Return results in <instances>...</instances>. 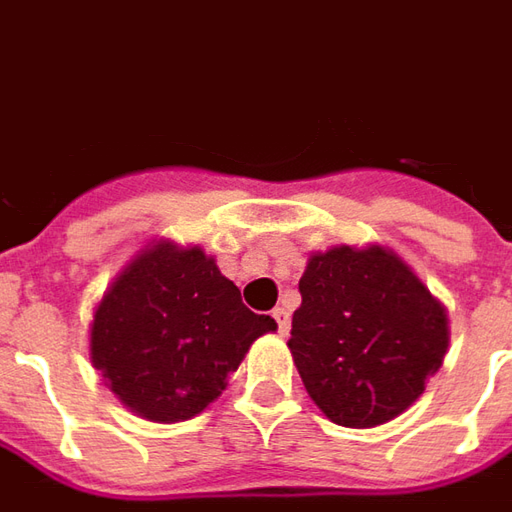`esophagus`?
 I'll use <instances>...</instances> for the list:
<instances>
[{
	"label": "esophagus",
	"mask_w": 512,
	"mask_h": 512,
	"mask_svg": "<svg viewBox=\"0 0 512 512\" xmlns=\"http://www.w3.org/2000/svg\"><path fill=\"white\" fill-rule=\"evenodd\" d=\"M273 320H276L278 334H287L290 331V312L287 309H273Z\"/></svg>",
	"instance_id": "34e87169"
}]
</instances>
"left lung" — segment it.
<instances>
[{
  "label": "left lung",
  "instance_id": "left-lung-1",
  "mask_svg": "<svg viewBox=\"0 0 512 512\" xmlns=\"http://www.w3.org/2000/svg\"><path fill=\"white\" fill-rule=\"evenodd\" d=\"M298 290L287 345L306 393L334 424L393 421L443 365L446 309L393 250L312 253Z\"/></svg>",
  "mask_w": 512,
  "mask_h": 512
}]
</instances>
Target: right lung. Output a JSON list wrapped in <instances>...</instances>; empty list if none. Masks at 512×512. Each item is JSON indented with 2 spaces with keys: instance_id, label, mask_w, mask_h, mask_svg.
<instances>
[{
  "instance_id": "obj_1",
  "label": "right lung",
  "mask_w": 512,
  "mask_h": 512,
  "mask_svg": "<svg viewBox=\"0 0 512 512\" xmlns=\"http://www.w3.org/2000/svg\"><path fill=\"white\" fill-rule=\"evenodd\" d=\"M197 248L153 242L111 281L91 320V362L130 412L155 424L209 407L253 340L276 331Z\"/></svg>"
}]
</instances>
